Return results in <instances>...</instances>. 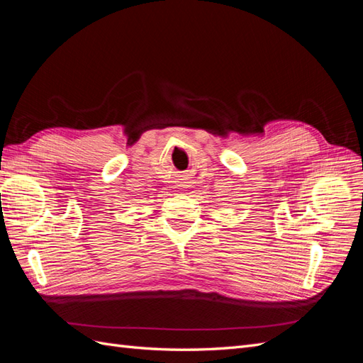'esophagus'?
Listing matches in <instances>:
<instances>
[{
  "label": "esophagus",
  "instance_id": "34e87169",
  "mask_svg": "<svg viewBox=\"0 0 363 363\" xmlns=\"http://www.w3.org/2000/svg\"><path fill=\"white\" fill-rule=\"evenodd\" d=\"M184 184V188H192V184H194V182H192V177L191 175H184V182H183Z\"/></svg>",
  "mask_w": 363,
  "mask_h": 363
}]
</instances>
